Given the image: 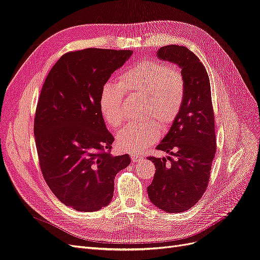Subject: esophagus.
I'll use <instances>...</instances> for the list:
<instances>
[{
	"instance_id": "34e87169",
	"label": "esophagus",
	"mask_w": 260,
	"mask_h": 260,
	"mask_svg": "<svg viewBox=\"0 0 260 260\" xmlns=\"http://www.w3.org/2000/svg\"><path fill=\"white\" fill-rule=\"evenodd\" d=\"M131 158H132L133 162H138L141 160L142 156H141V154H139V153H134V154L131 155Z\"/></svg>"
}]
</instances>
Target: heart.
Here are the masks:
<instances>
[{
	"label": "heart",
	"mask_w": 260,
	"mask_h": 260,
	"mask_svg": "<svg viewBox=\"0 0 260 260\" xmlns=\"http://www.w3.org/2000/svg\"><path fill=\"white\" fill-rule=\"evenodd\" d=\"M125 94L143 100V115L151 118L140 124H128L117 134V147L124 152H137L155 141L159 126L174 123L183 108L187 86L180 67L146 60L127 70L118 84L107 83L100 94V110L110 127L118 128L126 120Z\"/></svg>",
	"instance_id": "heart-1"
}]
</instances>
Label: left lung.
I'll return each instance as SVG.
<instances>
[{"label":"left lung","instance_id":"1","mask_svg":"<svg viewBox=\"0 0 260 260\" xmlns=\"http://www.w3.org/2000/svg\"><path fill=\"white\" fill-rule=\"evenodd\" d=\"M157 55L181 67L187 95L179 117L156 147L170 156L148 157L156 168L148 195L165 212L180 213L196 205L208 187L216 151L214 111L209 76L196 54L184 46L168 45Z\"/></svg>","mask_w":260,"mask_h":260}]
</instances>
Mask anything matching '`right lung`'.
I'll use <instances>...</instances> for the list:
<instances>
[{
	"label": "right lung",
	"instance_id": "add662e5",
	"mask_svg": "<svg viewBox=\"0 0 260 260\" xmlns=\"http://www.w3.org/2000/svg\"><path fill=\"white\" fill-rule=\"evenodd\" d=\"M132 50L88 48L63 54L38 99L34 135L46 183L65 206L94 212L108 206L114 178L131 164L112 156L114 141L100 110V94Z\"/></svg>",
	"mask_w": 260,
	"mask_h": 260
}]
</instances>
